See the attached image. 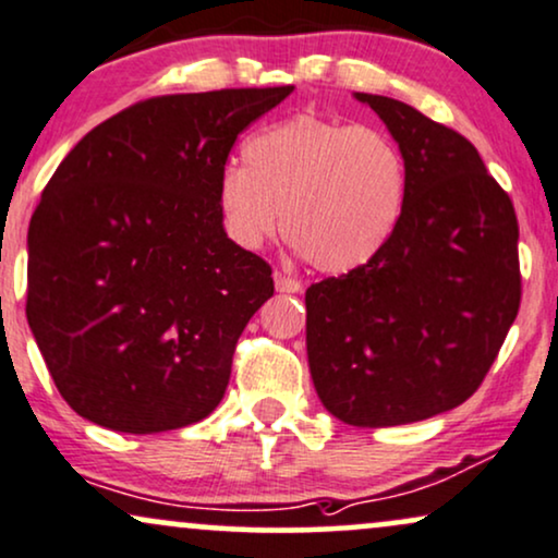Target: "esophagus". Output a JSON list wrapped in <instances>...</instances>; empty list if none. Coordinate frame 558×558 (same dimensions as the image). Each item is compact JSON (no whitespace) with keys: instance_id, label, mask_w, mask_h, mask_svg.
Masks as SVG:
<instances>
[{"instance_id":"34e87169","label":"esophagus","mask_w":558,"mask_h":558,"mask_svg":"<svg viewBox=\"0 0 558 558\" xmlns=\"http://www.w3.org/2000/svg\"><path fill=\"white\" fill-rule=\"evenodd\" d=\"M275 288H278L280 293H299L304 286H301L299 278H291V275L286 272H275Z\"/></svg>"}]
</instances>
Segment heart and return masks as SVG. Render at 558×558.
<instances>
[{
    "instance_id": "1",
    "label": "heart",
    "mask_w": 558,
    "mask_h": 558,
    "mask_svg": "<svg viewBox=\"0 0 558 558\" xmlns=\"http://www.w3.org/2000/svg\"><path fill=\"white\" fill-rule=\"evenodd\" d=\"M246 166L218 177V207L233 241L265 244L280 228L322 272L340 275L385 250L408 197L405 156L392 137L299 113L254 134Z\"/></svg>"
}]
</instances>
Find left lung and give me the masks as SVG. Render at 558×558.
Masks as SVG:
<instances>
[{
    "label": "left lung",
    "mask_w": 558,
    "mask_h": 558,
    "mask_svg": "<svg viewBox=\"0 0 558 558\" xmlns=\"http://www.w3.org/2000/svg\"><path fill=\"white\" fill-rule=\"evenodd\" d=\"M408 166L400 223L377 257L306 291L322 405L351 426L413 424L465 402L520 312L514 205L471 140L387 96L355 93Z\"/></svg>",
    "instance_id": "8db88e82"
}]
</instances>
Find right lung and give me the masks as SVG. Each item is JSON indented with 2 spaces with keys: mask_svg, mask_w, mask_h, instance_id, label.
Instances as JSON below:
<instances>
[{
  "mask_svg": "<svg viewBox=\"0 0 558 558\" xmlns=\"http://www.w3.org/2000/svg\"><path fill=\"white\" fill-rule=\"evenodd\" d=\"M291 90L140 100L53 171L28 228L25 314L77 415L156 434L223 400L241 332L275 283L226 236L218 177L239 134Z\"/></svg>",
  "mask_w": 558,
  "mask_h": 558,
  "instance_id": "obj_1",
  "label": "right lung"
}]
</instances>
